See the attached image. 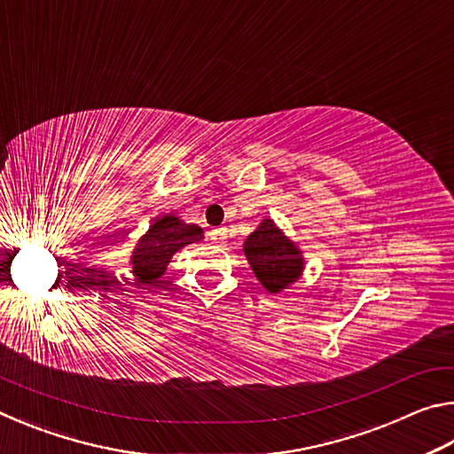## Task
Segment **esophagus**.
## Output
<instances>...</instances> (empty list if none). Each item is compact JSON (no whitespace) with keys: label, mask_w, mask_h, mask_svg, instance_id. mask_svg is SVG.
<instances>
[{"label":"esophagus","mask_w":454,"mask_h":454,"mask_svg":"<svg viewBox=\"0 0 454 454\" xmlns=\"http://www.w3.org/2000/svg\"><path fill=\"white\" fill-rule=\"evenodd\" d=\"M212 242H224L226 240V228H214L210 232Z\"/></svg>","instance_id":"obj_1"}]
</instances>
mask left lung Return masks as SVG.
<instances>
[{
    "label": "left lung",
    "mask_w": 454,
    "mask_h": 454,
    "mask_svg": "<svg viewBox=\"0 0 454 454\" xmlns=\"http://www.w3.org/2000/svg\"><path fill=\"white\" fill-rule=\"evenodd\" d=\"M244 254L256 278L270 294L288 288L292 282L301 278L304 270L301 248L284 236L270 218H264L254 232L246 238Z\"/></svg>",
    "instance_id": "8db88e82"
}]
</instances>
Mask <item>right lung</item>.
Segmentation results:
<instances>
[{"instance_id":"add662e5","label":"right lung","mask_w":454,"mask_h":454,"mask_svg":"<svg viewBox=\"0 0 454 454\" xmlns=\"http://www.w3.org/2000/svg\"><path fill=\"white\" fill-rule=\"evenodd\" d=\"M204 238V230L196 224H186L174 214L160 216L150 226L132 252V274L136 282L153 284L166 272L176 252L184 246Z\"/></svg>"}]
</instances>
